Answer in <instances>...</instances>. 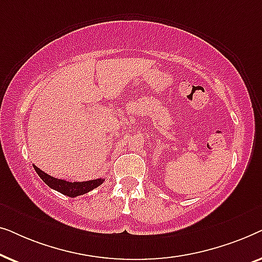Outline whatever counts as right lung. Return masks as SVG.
<instances>
[{"label": "right lung", "instance_id": "add662e5", "mask_svg": "<svg viewBox=\"0 0 262 262\" xmlns=\"http://www.w3.org/2000/svg\"><path fill=\"white\" fill-rule=\"evenodd\" d=\"M33 168L37 171L39 177L42 181L45 182L49 187H51L56 191H58L64 195L71 196V198H75V196L85 194V193L91 192L92 189L99 187L100 185L103 182V179H95V180H89V181H82V182H69L66 180H62V179L53 178L51 175L46 174L45 171L33 164Z\"/></svg>", "mask_w": 262, "mask_h": 262}]
</instances>
